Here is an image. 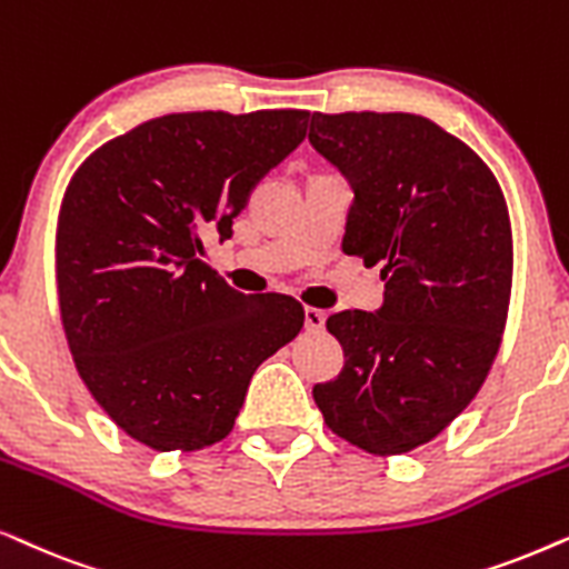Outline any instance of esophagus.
<instances>
[{
    "mask_svg": "<svg viewBox=\"0 0 569 569\" xmlns=\"http://www.w3.org/2000/svg\"><path fill=\"white\" fill-rule=\"evenodd\" d=\"M325 320H328V315H325L322 309H315V307L305 309V325H307L309 332L325 330Z\"/></svg>",
    "mask_w": 569,
    "mask_h": 569,
    "instance_id": "obj_1",
    "label": "esophagus"
}]
</instances>
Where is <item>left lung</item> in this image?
I'll use <instances>...</instances> for the list:
<instances>
[{
	"label": "left lung",
	"mask_w": 569,
	"mask_h": 569,
	"mask_svg": "<svg viewBox=\"0 0 569 569\" xmlns=\"http://www.w3.org/2000/svg\"><path fill=\"white\" fill-rule=\"evenodd\" d=\"M309 142L353 189L343 252L385 280L380 309L328 320L346 363L315 403L356 448L400 456L448 427L495 363L512 286L502 189L416 113H312Z\"/></svg>",
	"instance_id": "obj_1"
}]
</instances>
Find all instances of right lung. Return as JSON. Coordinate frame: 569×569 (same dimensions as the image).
I'll return each mask as SVG.
<instances>
[{"instance_id":"add662e5","label":"right lung","mask_w":569,"mask_h":569,"mask_svg":"<svg viewBox=\"0 0 569 569\" xmlns=\"http://www.w3.org/2000/svg\"><path fill=\"white\" fill-rule=\"evenodd\" d=\"M309 111L169 113L96 150L67 187L57 283L74 367L148 448L223 439L254 369L299 336L305 309L247 297L206 260L264 173L305 140Z\"/></svg>"}]
</instances>
